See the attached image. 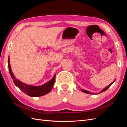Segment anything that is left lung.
<instances>
[{"label": "left lung", "mask_w": 127, "mask_h": 127, "mask_svg": "<svg viewBox=\"0 0 127 127\" xmlns=\"http://www.w3.org/2000/svg\"><path fill=\"white\" fill-rule=\"evenodd\" d=\"M115 80H116V79H114V81L112 83H111L110 84H109V85L107 86H106L105 88H103V89L102 90H101L100 92H98V93H95L96 94H99V93H102V92H105V91H106L107 89H108V88L111 86V85H112V84L115 82ZM80 90H81V91L82 92H84V93H86V94H95V93H92V92H89V91H86V90H83V89H80Z\"/></svg>", "instance_id": "left-lung-1"}]
</instances>
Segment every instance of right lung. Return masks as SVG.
Returning a JSON list of instances; mask_svg holds the SVG:
<instances>
[{"mask_svg":"<svg viewBox=\"0 0 127 127\" xmlns=\"http://www.w3.org/2000/svg\"><path fill=\"white\" fill-rule=\"evenodd\" d=\"M8 64L9 74L11 78L13 79L14 84L19 89L21 90L26 95L31 97L42 96L48 94L52 90L55 83L56 75H55L50 80H49V82L45 83L43 85L40 86H33L28 85V84L22 82L20 80H18L15 77L11 68L9 61V56L8 58Z\"/></svg>","mask_w":127,"mask_h":127,"instance_id":"obj_1","label":"right lung"}]
</instances>
